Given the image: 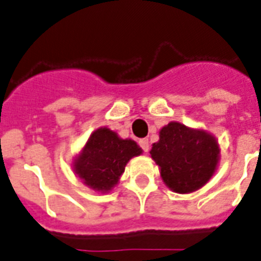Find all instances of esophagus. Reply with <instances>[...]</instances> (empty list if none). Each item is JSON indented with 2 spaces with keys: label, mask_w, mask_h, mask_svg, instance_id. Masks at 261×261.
Returning <instances> with one entry per match:
<instances>
[{
  "label": "esophagus",
  "mask_w": 261,
  "mask_h": 261,
  "mask_svg": "<svg viewBox=\"0 0 261 261\" xmlns=\"http://www.w3.org/2000/svg\"><path fill=\"white\" fill-rule=\"evenodd\" d=\"M139 146H141V149L143 150L145 152L149 151L150 150L149 139H147V138H142V139H139Z\"/></svg>",
  "instance_id": "1"
}]
</instances>
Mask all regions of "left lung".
I'll use <instances>...</instances> for the list:
<instances>
[{
	"instance_id": "8db88e82",
	"label": "left lung",
	"mask_w": 261,
	"mask_h": 261,
	"mask_svg": "<svg viewBox=\"0 0 261 261\" xmlns=\"http://www.w3.org/2000/svg\"><path fill=\"white\" fill-rule=\"evenodd\" d=\"M151 158L161 167V177L173 192L192 193L215 174L219 164V143L204 130H193L170 122L160 131L151 147Z\"/></svg>"
}]
</instances>
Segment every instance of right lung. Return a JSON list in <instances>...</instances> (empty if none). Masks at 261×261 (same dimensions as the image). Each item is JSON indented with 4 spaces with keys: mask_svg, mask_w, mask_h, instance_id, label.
<instances>
[{
    "mask_svg": "<svg viewBox=\"0 0 261 261\" xmlns=\"http://www.w3.org/2000/svg\"><path fill=\"white\" fill-rule=\"evenodd\" d=\"M141 152L134 141L120 139L116 133L100 127L88 138L73 162V170L91 189L109 192L119 182L127 162Z\"/></svg>",
    "mask_w": 261,
    "mask_h": 261,
    "instance_id": "add662e5",
    "label": "right lung"
}]
</instances>
